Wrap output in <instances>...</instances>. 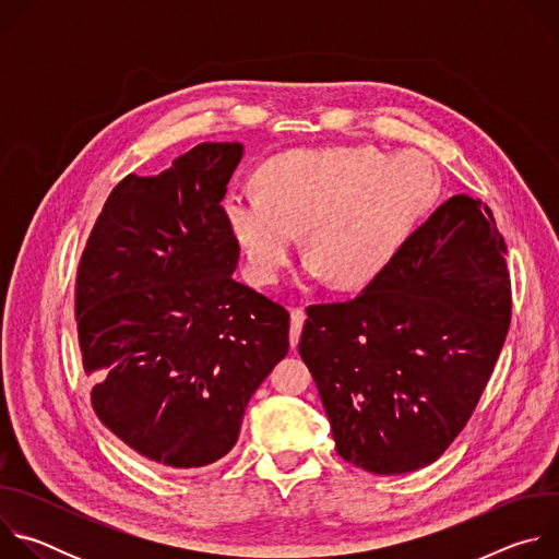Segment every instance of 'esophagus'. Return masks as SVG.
<instances>
[{
	"label": "esophagus",
	"mask_w": 559,
	"mask_h": 559,
	"mask_svg": "<svg viewBox=\"0 0 559 559\" xmlns=\"http://www.w3.org/2000/svg\"><path fill=\"white\" fill-rule=\"evenodd\" d=\"M292 316V323H289V345L292 349H296L298 345V338H300V332H302V323H305V311L300 307H294L289 311Z\"/></svg>",
	"instance_id": "esophagus-1"
}]
</instances>
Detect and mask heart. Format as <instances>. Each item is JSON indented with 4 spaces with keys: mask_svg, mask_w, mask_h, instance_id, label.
Instances as JSON below:
<instances>
[{
    "mask_svg": "<svg viewBox=\"0 0 559 559\" xmlns=\"http://www.w3.org/2000/svg\"><path fill=\"white\" fill-rule=\"evenodd\" d=\"M259 192H229L223 216L248 276L274 285L305 236L307 274L338 289L373 283L440 194L427 156L369 145L296 147L259 168Z\"/></svg>",
    "mask_w": 559,
    "mask_h": 559,
    "instance_id": "obj_1",
    "label": "heart"
}]
</instances>
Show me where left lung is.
I'll list each match as a JSON object with an SVG mask.
<instances>
[{"mask_svg":"<svg viewBox=\"0 0 559 559\" xmlns=\"http://www.w3.org/2000/svg\"><path fill=\"white\" fill-rule=\"evenodd\" d=\"M504 254L491 210L455 194L354 300L307 307L298 352L343 460L401 475L455 440L509 332Z\"/></svg>","mask_w":559,"mask_h":559,"instance_id":"left-lung-1","label":"left lung"}]
</instances>
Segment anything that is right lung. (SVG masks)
Instances as JSON below:
<instances>
[{
    "label": "right lung",
    "mask_w": 559,
    "mask_h": 559,
    "mask_svg": "<svg viewBox=\"0 0 559 559\" xmlns=\"http://www.w3.org/2000/svg\"><path fill=\"white\" fill-rule=\"evenodd\" d=\"M241 143H199L108 197L76 270L74 313L99 420L173 471L231 451L250 397L289 349V313L234 281L221 201Z\"/></svg>",
    "instance_id": "1"
}]
</instances>
